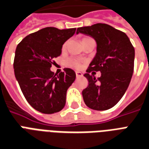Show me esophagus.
I'll return each mask as SVG.
<instances>
[{"label": "esophagus", "mask_w": 149, "mask_h": 149, "mask_svg": "<svg viewBox=\"0 0 149 149\" xmlns=\"http://www.w3.org/2000/svg\"><path fill=\"white\" fill-rule=\"evenodd\" d=\"M75 74H76V77H77V78H80V77H82L83 76L82 73L80 72V71H76Z\"/></svg>", "instance_id": "1"}]
</instances>
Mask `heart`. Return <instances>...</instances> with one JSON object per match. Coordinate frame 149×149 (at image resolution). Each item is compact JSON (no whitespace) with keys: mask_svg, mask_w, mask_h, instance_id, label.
<instances>
[{"mask_svg":"<svg viewBox=\"0 0 149 149\" xmlns=\"http://www.w3.org/2000/svg\"><path fill=\"white\" fill-rule=\"evenodd\" d=\"M87 39H89V38H88V37L83 38L82 41L85 40H87ZM66 47H67V42H64V45H63V47H62V48H63V49H65ZM65 63H66L67 66L71 67V68H75V69L81 68V66H82V62L80 60H78V59H76V58L68 59Z\"/></svg>","mask_w":149,"mask_h":149,"instance_id":"b5f03b06","label":"heart"}]
</instances>
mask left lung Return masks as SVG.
Listing matches in <instances>:
<instances>
[{
  "mask_svg": "<svg viewBox=\"0 0 149 149\" xmlns=\"http://www.w3.org/2000/svg\"><path fill=\"white\" fill-rule=\"evenodd\" d=\"M97 43V52L84 74L88 85L82 91L84 102L95 110H107L120 100L127 89L134 71V48L128 36L103 23L78 28ZM100 71L96 79L91 72Z\"/></svg>",
  "mask_w": 149,
  "mask_h": 149,
  "instance_id": "1",
  "label": "left lung"
}]
</instances>
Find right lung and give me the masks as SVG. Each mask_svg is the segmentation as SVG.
<instances>
[{"label": "right lung", "mask_w": 149, "mask_h": 149, "mask_svg": "<svg viewBox=\"0 0 149 149\" xmlns=\"http://www.w3.org/2000/svg\"><path fill=\"white\" fill-rule=\"evenodd\" d=\"M75 31V28H44L27 36L16 47L15 75L27 102L40 113H54L65 106L67 90L75 80V72L64 68L54 74L50 68Z\"/></svg>", "instance_id": "right-lung-1"}]
</instances>
